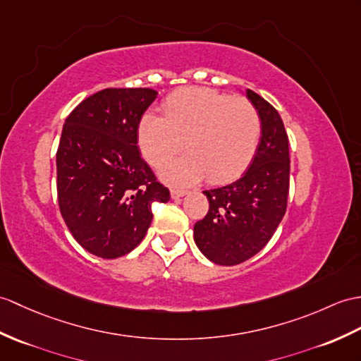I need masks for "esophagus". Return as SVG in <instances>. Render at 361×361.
Segmentation results:
<instances>
[{"instance_id":"34e87169","label":"esophagus","mask_w":361,"mask_h":361,"mask_svg":"<svg viewBox=\"0 0 361 361\" xmlns=\"http://www.w3.org/2000/svg\"><path fill=\"white\" fill-rule=\"evenodd\" d=\"M186 194H188V190L180 189V188H172V189H171L172 198H180V197H184Z\"/></svg>"}]
</instances>
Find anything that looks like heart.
I'll list each match as a JSON object with an SVG mask.
<instances>
[{
    "mask_svg": "<svg viewBox=\"0 0 361 361\" xmlns=\"http://www.w3.org/2000/svg\"><path fill=\"white\" fill-rule=\"evenodd\" d=\"M259 137L262 118L249 99L204 87L173 92L164 103V118L147 114L138 126L140 152L154 167L169 163L186 141L189 155L163 172L175 183L204 175L211 183L235 178L254 158Z\"/></svg>",
    "mask_w": 361,
    "mask_h": 361,
    "instance_id": "b5f03b06",
    "label": "heart"
}]
</instances>
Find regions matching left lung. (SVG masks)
<instances>
[{
    "label": "left lung",
    "instance_id": "left-lung-1",
    "mask_svg": "<svg viewBox=\"0 0 361 361\" xmlns=\"http://www.w3.org/2000/svg\"><path fill=\"white\" fill-rule=\"evenodd\" d=\"M262 118V138L249 169L228 186L204 190L209 211L194 226L198 249L211 262L233 266L259 252L286 214L289 138L276 109L246 90Z\"/></svg>",
    "mask_w": 361,
    "mask_h": 361
}]
</instances>
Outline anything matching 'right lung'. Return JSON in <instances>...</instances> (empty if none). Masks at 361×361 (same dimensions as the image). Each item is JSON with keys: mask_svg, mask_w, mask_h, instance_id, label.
I'll return each mask as SVG.
<instances>
[{"mask_svg": "<svg viewBox=\"0 0 361 361\" xmlns=\"http://www.w3.org/2000/svg\"><path fill=\"white\" fill-rule=\"evenodd\" d=\"M155 98L147 87L99 90L63 126L58 204L72 237L97 257L118 258L135 249L152 223V204L171 198L137 146L141 116Z\"/></svg>", "mask_w": 361, "mask_h": 361, "instance_id": "1", "label": "right lung"}]
</instances>
